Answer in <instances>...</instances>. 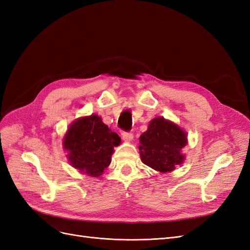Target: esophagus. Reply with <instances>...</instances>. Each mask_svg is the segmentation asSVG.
Segmentation results:
<instances>
[{"label": "esophagus", "instance_id": "obj_1", "mask_svg": "<svg viewBox=\"0 0 250 250\" xmlns=\"http://www.w3.org/2000/svg\"><path fill=\"white\" fill-rule=\"evenodd\" d=\"M122 135H123V140H124L126 143L132 142V140H133V134H132L131 132H123Z\"/></svg>", "mask_w": 250, "mask_h": 250}]
</instances>
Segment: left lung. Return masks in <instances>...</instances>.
Here are the masks:
<instances>
[{
  "instance_id": "obj_1",
  "label": "left lung",
  "mask_w": 250,
  "mask_h": 250,
  "mask_svg": "<svg viewBox=\"0 0 250 250\" xmlns=\"http://www.w3.org/2000/svg\"><path fill=\"white\" fill-rule=\"evenodd\" d=\"M187 144L188 133L183 128L164 117L154 118L140 137L141 160L155 171L172 172L184 163L183 149Z\"/></svg>"
}]
</instances>
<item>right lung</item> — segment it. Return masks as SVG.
Masks as SVG:
<instances>
[{
  "label": "right lung",
  "instance_id": "right-lung-1",
  "mask_svg": "<svg viewBox=\"0 0 250 250\" xmlns=\"http://www.w3.org/2000/svg\"><path fill=\"white\" fill-rule=\"evenodd\" d=\"M121 138L98 115L80 117L67 128L62 146L72 167L90 177L101 176L110 165Z\"/></svg>",
  "mask_w": 250,
  "mask_h": 250
}]
</instances>
